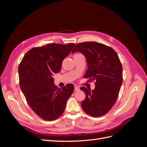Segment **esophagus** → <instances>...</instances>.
I'll use <instances>...</instances> for the list:
<instances>
[{
    "label": "esophagus",
    "instance_id": "obj_1",
    "mask_svg": "<svg viewBox=\"0 0 147 147\" xmlns=\"http://www.w3.org/2000/svg\"><path fill=\"white\" fill-rule=\"evenodd\" d=\"M74 90H75V91H79V90H80V88H79V87H78V86H75V89H74Z\"/></svg>",
    "mask_w": 147,
    "mask_h": 147
}]
</instances>
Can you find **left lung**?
<instances>
[{"instance_id": "1", "label": "left lung", "mask_w": 147, "mask_h": 147, "mask_svg": "<svg viewBox=\"0 0 147 147\" xmlns=\"http://www.w3.org/2000/svg\"><path fill=\"white\" fill-rule=\"evenodd\" d=\"M80 51L85 56L88 69L84 78L95 82L94 90L82 87L86 97L82 102L84 112L92 117L107 113L118 98L123 83V68L117 53L100 43H77L72 53Z\"/></svg>"}]
</instances>
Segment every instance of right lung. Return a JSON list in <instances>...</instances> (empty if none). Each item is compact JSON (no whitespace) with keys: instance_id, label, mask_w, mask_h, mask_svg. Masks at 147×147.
Listing matches in <instances>:
<instances>
[{"instance_id":"1","label":"right lung","mask_w":147,"mask_h":147,"mask_svg":"<svg viewBox=\"0 0 147 147\" xmlns=\"http://www.w3.org/2000/svg\"><path fill=\"white\" fill-rule=\"evenodd\" d=\"M75 43H50L30 49L18 67L20 86L28 104L39 117L53 121L63 113L67 101L74 91L73 84L61 89L52 75L58 73L65 57Z\"/></svg>"}]
</instances>
